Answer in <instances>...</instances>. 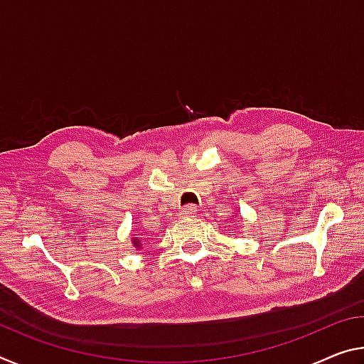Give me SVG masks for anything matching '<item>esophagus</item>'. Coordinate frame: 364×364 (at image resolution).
<instances>
[{"label":"esophagus","mask_w":364,"mask_h":364,"mask_svg":"<svg viewBox=\"0 0 364 364\" xmlns=\"http://www.w3.org/2000/svg\"><path fill=\"white\" fill-rule=\"evenodd\" d=\"M196 212H198V207L193 205V204H189V205L184 207L183 212H181V215L184 218H193L196 215Z\"/></svg>","instance_id":"esophagus-1"}]
</instances>
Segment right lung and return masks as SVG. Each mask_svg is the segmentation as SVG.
I'll use <instances>...</instances> for the list:
<instances>
[{"mask_svg":"<svg viewBox=\"0 0 364 364\" xmlns=\"http://www.w3.org/2000/svg\"><path fill=\"white\" fill-rule=\"evenodd\" d=\"M132 243H134V246H136V247H141V243H139V238H134V240H132Z\"/></svg>","mask_w":364,"mask_h":364,"instance_id":"add662e5","label":"right lung"}]
</instances>
